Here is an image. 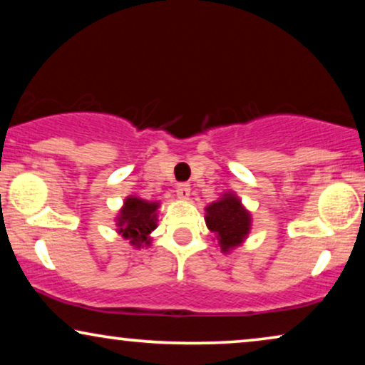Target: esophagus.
I'll list each match as a JSON object with an SVG mask.
<instances>
[{"label":"esophagus","mask_w":365,"mask_h":365,"mask_svg":"<svg viewBox=\"0 0 365 365\" xmlns=\"http://www.w3.org/2000/svg\"><path fill=\"white\" fill-rule=\"evenodd\" d=\"M176 192L179 199H187L191 196V184L187 182H179L176 186Z\"/></svg>","instance_id":"1"}]
</instances>
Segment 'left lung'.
<instances>
[{
    "label": "left lung",
    "instance_id": "8db88e82",
    "mask_svg": "<svg viewBox=\"0 0 365 365\" xmlns=\"http://www.w3.org/2000/svg\"><path fill=\"white\" fill-rule=\"evenodd\" d=\"M206 224L209 231L216 234L221 251L227 252L246 239L251 229V214L236 194H224V197L206 207Z\"/></svg>",
    "mask_w": 365,
    "mask_h": 365
}]
</instances>
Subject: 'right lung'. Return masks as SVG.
I'll list each match as a JSON object with an SVG mask.
<instances>
[{
    "label": "right lung",
    "instance_id": "right-lung-1",
    "mask_svg": "<svg viewBox=\"0 0 365 365\" xmlns=\"http://www.w3.org/2000/svg\"><path fill=\"white\" fill-rule=\"evenodd\" d=\"M158 202H149L136 196H129L118 217V231L133 246L141 247L149 244V234L156 229Z\"/></svg>",
    "mask_w": 365,
    "mask_h": 365
}]
</instances>
